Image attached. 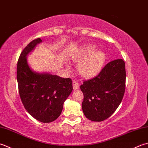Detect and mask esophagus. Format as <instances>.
<instances>
[{"label":"esophagus","instance_id":"34e87169","mask_svg":"<svg viewBox=\"0 0 148 148\" xmlns=\"http://www.w3.org/2000/svg\"><path fill=\"white\" fill-rule=\"evenodd\" d=\"M78 87H79V84L76 80H73V88L74 90H77L78 89Z\"/></svg>","mask_w":148,"mask_h":148}]
</instances>
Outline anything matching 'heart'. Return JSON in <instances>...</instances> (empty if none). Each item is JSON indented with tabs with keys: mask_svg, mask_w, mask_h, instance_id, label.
Here are the masks:
<instances>
[{
	"mask_svg": "<svg viewBox=\"0 0 148 148\" xmlns=\"http://www.w3.org/2000/svg\"><path fill=\"white\" fill-rule=\"evenodd\" d=\"M84 59L78 66V71L84 77H91L101 70L106 61V55L102 51H96L93 45H87L74 57V60L77 61Z\"/></svg>",
	"mask_w": 148,
	"mask_h": 148,
	"instance_id": "heart-1",
	"label": "heart"
}]
</instances>
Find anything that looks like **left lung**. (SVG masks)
I'll return each instance as SVG.
<instances>
[{"mask_svg":"<svg viewBox=\"0 0 148 148\" xmlns=\"http://www.w3.org/2000/svg\"><path fill=\"white\" fill-rule=\"evenodd\" d=\"M125 63L121 59L109 62L94 78L84 80L82 107L84 115L92 121H102L115 112L125 91Z\"/></svg>","mask_w":148,"mask_h":148,"instance_id":"left-lung-1","label":"left lung"}]
</instances>
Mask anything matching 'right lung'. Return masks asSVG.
<instances>
[{"instance_id":"1","label":"right lung","mask_w":148,"mask_h":148,"mask_svg":"<svg viewBox=\"0 0 148 148\" xmlns=\"http://www.w3.org/2000/svg\"><path fill=\"white\" fill-rule=\"evenodd\" d=\"M42 40L39 38L27 45L17 62L16 78L21 100L27 111L42 123H50L61 115L64 101L73 90L71 78L33 71L26 57Z\"/></svg>"}]
</instances>
